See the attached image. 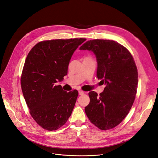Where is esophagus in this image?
I'll return each instance as SVG.
<instances>
[{
  "label": "esophagus",
  "mask_w": 158,
  "mask_h": 158,
  "mask_svg": "<svg viewBox=\"0 0 158 158\" xmlns=\"http://www.w3.org/2000/svg\"><path fill=\"white\" fill-rule=\"evenodd\" d=\"M84 93V92L83 91H79V95H82Z\"/></svg>",
  "instance_id": "obj_1"
}]
</instances>
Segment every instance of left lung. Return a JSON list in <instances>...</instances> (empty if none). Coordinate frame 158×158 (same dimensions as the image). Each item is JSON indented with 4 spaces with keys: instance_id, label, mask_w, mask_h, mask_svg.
<instances>
[{
    "instance_id": "left-lung-1",
    "label": "left lung",
    "mask_w": 158,
    "mask_h": 158,
    "mask_svg": "<svg viewBox=\"0 0 158 158\" xmlns=\"http://www.w3.org/2000/svg\"><path fill=\"white\" fill-rule=\"evenodd\" d=\"M94 53L96 76L105 83L103 93H89L90 102L85 112L91 122L101 130L120 123L127 115L135 98L138 73L131 53L118 43L109 40H92L80 47Z\"/></svg>"
}]
</instances>
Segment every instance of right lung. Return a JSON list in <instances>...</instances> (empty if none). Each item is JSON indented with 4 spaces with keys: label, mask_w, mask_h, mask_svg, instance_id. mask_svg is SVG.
Wrapping results in <instances>:
<instances>
[{
    "label": "right lung",
    "mask_w": 158,
    "mask_h": 158,
    "mask_svg": "<svg viewBox=\"0 0 158 158\" xmlns=\"http://www.w3.org/2000/svg\"><path fill=\"white\" fill-rule=\"evenodd\" d=\"M86 39L52 40L38 43L28 53L21 79L30 113L36 122L52 131L63 126L74 108L78 91L67 93L62 81L74 52Z\"/></svg>",
    "instance_id": "1"
}]
</instances>
